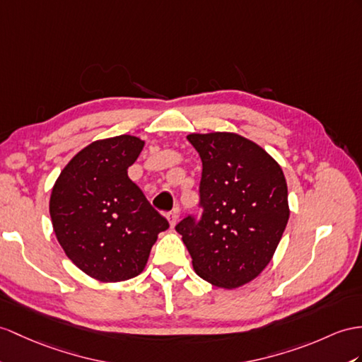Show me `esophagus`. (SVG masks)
<instances>
[{
  "label": "esophagus",
  "mask_w": 362,
  "mask_h": 362,
  "mask_svg": "<svg viewBox=\"0 0 362 362\" xmlns=\"http://www.w3.org/2000/svg\"><path fill=\"white\" fill-rule=\"evenodd\" d=\"M167 219H169L170 226L173 227V226L176 224V221H178V211H176V210H173V211H169V214H167Z\"/></svg>",
  "instance_id": "obj_1"
}]
</instances>
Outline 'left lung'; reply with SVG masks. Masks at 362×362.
<instances>
[{
    "mask_svg": "<svg viewBox=\"0 0 362 362\" xmlns=\"http://www.w3.org/2000/svg\"><path fill=\"white\" fill-rule=\"evenodd\" d=\"M202 163L201 215L175 226L198 276L235 288L266 269L288 221L287 184L278 163L236 134L187 136Z\"/></svg>",
    "mask_w": 362,
    "mask_h": 362,
    "instance_id": "8db88e82",
    "label": "left lung"
}]
</instances>
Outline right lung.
Segmentation results:
<instances>
[{"mask_svg":"<svg viewBox=\"0 0 362 362\" xmlns=\"http://www.w3.org/2000/svg\"><path fill=\"white\" fill-rule=\"evenodd\" d=\"M143 147L130 135L95 141L72 158L52 190L58 243L78 269L104 283L139 275L158 233L169 228L127 176Z\"/></svg>","mask_w":362,"mask_h":362,"instance_id":"right-lung-1","label":"right lung"}]
</instances>
